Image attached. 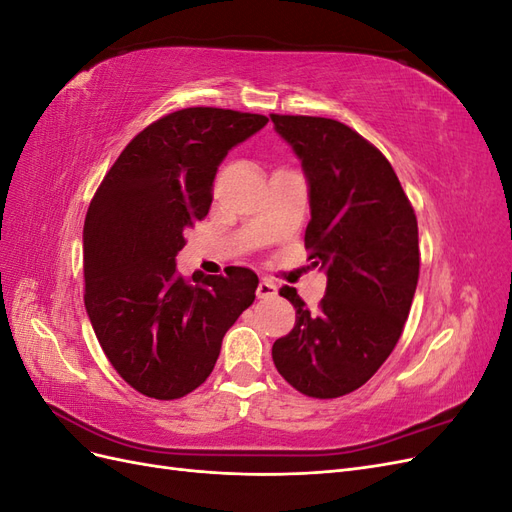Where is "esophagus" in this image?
I'll return each mask as SVG.
<instances>
[{
	"instance_id": "1",
	"label": "esophagus",
	"mask_w": 512,
	"mask_h": 512,
	"mask_svg": "<svg viewBox=\"0 0 512 512\" xmlns=\"http://www.w3.org/2000/svg\"><path fill=\"white\" fill-rule=\"evenodd\" d=\"M256 294H258V299H271L277 294V286L271 280H262L256 288Z\"/></svg>"
}]
</instances>
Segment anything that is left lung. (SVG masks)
<instances>
[{
	"instance_id": "left-lung-1",
	"label": "left lung",
	"mask_w": 512,
	"mask_h": 512,
	"mask_svg": "<svg viewBox=\"0 0 512 512\" xmlns=\"http://www.w3.org/2000/svg\"><path fill=\"white\" fill-rule=\"evenodd\" d=\"M271 121L301 160L305 250L327 273L316 314L297 290H280L297 320L273 344V363L307 397H342L376 374L404 331L421 267L416 215L389 160L359 132L327 117Z\"/></svg>"
}]
</instances>
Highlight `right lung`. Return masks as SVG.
Instances as JSON below:
<instances>
[{
	"mask_svg": "<svg viewBox=\"0 0 512 512\" xmlns=\"http://www.w3.org/2000/svg\"><path fill=\"white\" fill-rule=\"evenodd\" d=\"M265 115L192 106L138 132L91 198L83 228L85 307L106 359L132 389L179 399L203 384L222 339L256 299L245 267L177 273L185 232L209 213L226 153Z\"/></svg>",
	"mask_w": 512,
	"mask_h": 512,
	"instance_id": "obj_1",
	"label": "right lung"
}]
</instances>
